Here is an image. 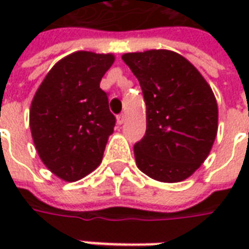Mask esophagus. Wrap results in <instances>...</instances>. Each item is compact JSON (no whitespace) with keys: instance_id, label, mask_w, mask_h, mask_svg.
Returning a JSON list of instances; mask_svg holds the SVG:
<instances>
[{"instance_id":"1","label":"esophagus","mask_w":249,"mask_h":249,"mask_svg":"<svg viewBox=\"0 0 249 249\" xmlns=\"http://www.w3.org/2000/svg\"><path fill=\"white\" fill-rule=\"evenodd\" d=\"M124 121H125V114L124 113H121L117 116V124L121 125V124H124Z\"/></svg>"}]
</instances>
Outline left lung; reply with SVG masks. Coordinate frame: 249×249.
I'll return each mask as SVG.
<instances>
[{
    "label": "left lung",
    "mask_w": 249,
    "mask_h": 249,
    "mask_svg": "<svg viewBox=\"0 0 249 249\" xmlns=\"http://www.w3.org/2000/svg\"><path fill=\"white\" fill-rule=\"evenodd\" d=\"M123 61L140 82L146 105L145 135L135 144L137 167L157 181H183L203 164L216 139L212 89L175 52L126 53Z\"/></svg>",
    "instance_id": "obj_1"
}]
</instances>
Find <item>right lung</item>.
Listing matches in <instances>:
<instances>
[{"label": "right lung", "mask_w": 249, "mask_h": 249, "mask_svg": "<svg viewBox=\"0 0 249 249\" xmlns=\"http://www.w3.org/2000/svg\"><path fill=\"white\" fill-rule=\"evenodd\" d=\"M114 61L112 54L71 53L53 66L30 107L36 149L49 171L77 181L103 160L116 117L100 81Z\"/></svg>", "instance_id": "right-lung-1"}]
</instances>
